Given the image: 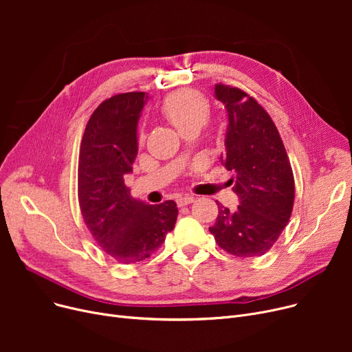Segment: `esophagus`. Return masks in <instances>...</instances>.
Segmentation results:
<instances>
[{
  "label": "esophagus",
  "instance_id": "esophagus-1",
  "mask_svg": "<svg viewBox=\"0 0 352 352\" xmlns=\"http://www.w3.org/2000/svg\"><path fill=\"white\" fill-rule=\"evenodd\" d=\"M191 202H194V197H191V195L179 197V198L177 199V206H178V207H186V206L191 204Z\"/></svg>",
  "mask_w": 352,
  "mask_h": 352
}]
</instances>
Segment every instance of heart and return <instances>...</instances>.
Instances as JSON below:
<instances>
[{"label":"heart","mask_w":352,"mask_h":352,"mask_svg":"<svg viewBox=\"0 0 352 352\" xmlns=\"http://www.w3.org/2000/svg\"><path fill=\"white\" fill-rule=\"evenodd\" d=\"M162 113L182 134L190 129H199L207 124L211 108L207 98L192 89L177 91L162 102Z\"/></svg>","instance_id":"obj_1"}]
</instances>
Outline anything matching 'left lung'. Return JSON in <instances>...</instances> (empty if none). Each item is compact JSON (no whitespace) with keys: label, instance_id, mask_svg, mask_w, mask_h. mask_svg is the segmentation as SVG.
Listing matches in <instances>:
<instances>
[{"label":"left lung","instance_id":"obj_1","mask_svg":"<svg viewBox=\"0 0 352 352\" xmlns=\"http://www.w3.org/2000/svg\"><path fill=\"white\" fill-rule=\"evenodd\" d=\"M215 98L228 114L226 154L221 162L235 173L239 206L230 211L217 201L210 227L226 252L251 258L271 250L287 227L295 197L294 174L274 121L255 98L236 87L217 84Z\"/></svg>","mask_w":352,"mask_h":352}]
</instances>
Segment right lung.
<instances>
[{"instance_id": "1", "label": "right lung", "mask_w": 352, "mask_h": 352, "mask_svg": "<svg viewBox=\"0 0 352 352\" xmlns=\"http://www.w3.org/2000/svg\"><path fill=\"white\" fill-rule=\"evenodd\" d=\"M148 96L124 92L102 101L87 122L78 161V202L97 244L121 264L150 258L173 231L174 201L151 206L125 186L138 153L137 125Z\"/></svg>"}]
</instances>
